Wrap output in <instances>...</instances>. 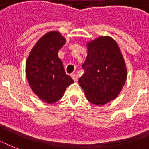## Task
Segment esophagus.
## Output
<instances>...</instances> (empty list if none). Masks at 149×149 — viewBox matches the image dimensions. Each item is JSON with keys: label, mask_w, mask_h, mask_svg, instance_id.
I'll return each instance as SVG.
<instances>
[{"label": "esophagus", "mask_w": 149, "mask_h": 149, "mask_svg": "<svg viewBox=\"0 0 149 149\" xmlns=\"http://www.w3.org/2000/svg\"><path fill=\"white\" fill-rule=\"evenodd\" d=\"M71 77H72V79H73L74 81H77V78H78V77H77V74H75V73H73V74L71 75Z\"/></svg>", "instance_id": "esophagus-1"}]
</instances>
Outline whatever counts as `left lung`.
I'll return each instance as SVG.
<instances>
[{"label": "left lung", "instance_id": "8db88e82", "mask_svg": "<svg viewBox=\"0 0 149 149\" xmlns=\"http://www.w3.org/2000/svg\"><path fill=\"white\" fill-rule=\"evenodd\" d=\"M87 56L79 79L89 101L104 105L115 99L127 79V69L118 44L109 36L88 43Z\"/></svg>", "mask_w": 149, "mask_h": 149}]
</instances>
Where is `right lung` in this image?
I'll use <instances>...</instances> for the list:
<instances>
[{
  "instance_id": "add662e5",
  "label": "right lung",
  "mask_w": 149,
  "mask_h": 149,
  "mask_svg": "<svg viewBox=\"0 0 149 149\" xmlns=\"http://www.w3.org/2000/svg\"><path fill=\"white\" fill-rule=\"evenodd\" d=\"M65 39L58 31L43 36L31 49L26 63V77L33 92L41 100L52 104L60 100L65 88L74 83L65 74L58 50Z\"/></svg>"
}]
</instances>
